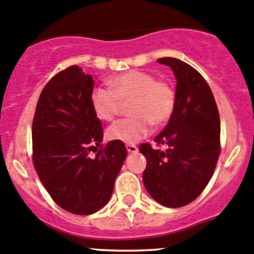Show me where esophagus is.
<instances>
[{"instance_id": "34e87169", "label": "esophagus", "mask_w": 254, "mask_h": 254, "mask_svg": "<svg viewBox=\"0 0 254 254\" xmlns=\"http://www.w3.org/2000/svg\"><path fill=\"white\" fill-rule=\"evenodd\" d=\"M126 147H127V151H128L129 153H137V152H138V148H137L134 144H127Z\"/></svg>"}]
</instances>
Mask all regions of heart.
<instances>
[{"label": "heart", "mask_w": 254, "mask_h": 254, "mask_svg": "<svg viewBox=\"0 0 254 254\" xmlns=\"http://www.w3.org/2000/svg\"><path fill=\"white\" fill-rule=\"evenodd\" d=\"M108 84L111 89L95 88L91 93V106L98 120L112 121L118 111V101L131 100V117L116 121L107 128V138L111 141L137 143L148 136L151 125H165L175 111V89L167 82L156 81L148 72H123L111 77Z\"/></svg>", "instance_id": "1"}]
</instances>
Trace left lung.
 Returning <instances> with one entry per match:
<instances>
[{"label":"left lung","mask_w":254,"mask_h":254,"mask_svg":"<svg viewBox=\"0 0 254 254\" xmlns=\"http://www.w3.org/2000/svg\"><path fill=\"white\" fill-rule=\"evenodd\" d=\"M157 62L173 71L176 106L168 125L154 138L166 151L148 143L139 147L147 159L143 185L154 201L177 208L194 201L212 178L221 151V122L213 93L201 74L173 57Z\"/></svg>","instance_id":"8db88e82"}]
</instances>
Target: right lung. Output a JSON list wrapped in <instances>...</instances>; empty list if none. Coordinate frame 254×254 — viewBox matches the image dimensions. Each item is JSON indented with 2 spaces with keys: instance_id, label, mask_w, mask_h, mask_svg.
<instances>
[{
  "instance_id": "obj_1",
  "label": "right lung",
  "mask_w": 254,
  "mask_h": 254,
  "mask_svg": "<svg viewBox=\"0 0 254 254\" xmlns=\"http://www.w3.org/2000/svg\"><path fill=\"white\" fill-rule=\"evenodd\" d=\"M92 91V76L81 67L60 72L43 88L32 123L33 165L41 182L61 208L81 216L107 204L127 157L118 141L89 156L103 141Z\"/></svg>"
}]
</instances>
